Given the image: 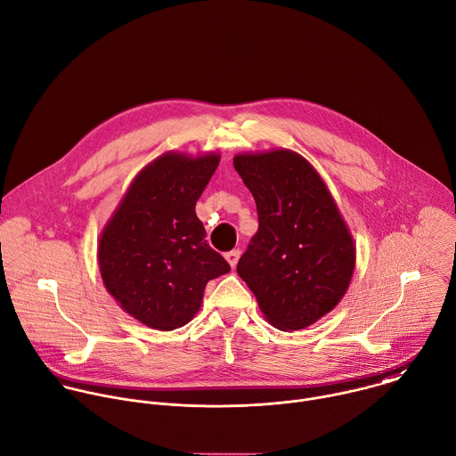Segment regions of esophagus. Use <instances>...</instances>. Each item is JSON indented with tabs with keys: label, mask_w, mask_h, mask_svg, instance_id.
Wrapping results in <instances>:
<instances>
[{
	"label": "esophagus",
	"mask_w": 456,
	"mask_h": 456,
	"mask_svg": "<svg viewBox=\"0 0 456 456\" xmlns=\"http://www.w3.org/2000/svg\"><path fill=\"white\" fill-rule=\"evenodd\" d=\"M240 256H241V252H240L238 248H234V250H231V252L225 254V259H227V263L234 268L236 263H238V259H240Z\"/></svg>",
	"instance_id": "obj_1"
}]
</instances>
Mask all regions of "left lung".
I'll return each mask as SVG.
<instances>
[{
	"mask_svg": "<svg viewBox=\"0 0 456 456\" xmlns=\"http://www.w3.org/2000/svg\"><path fill=\"white\" fill-rule=\"evenodd\" d=\"M234 168L254 195L259 220L236 272L273 327L305 329L346 293L355 268L352 236L325 183L300 154H240Z\"/></svg>",
	"mask_w": 456,
	"mask_h": 456,
	"instance_id": "8db88e82",
	"label": "left lung"
}]
</instances>
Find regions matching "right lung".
<instances>
[{"mask_svg":"<svg viewBox=\"0 0 456 456\" xmlns=\"http://www.w3.org/2000/svg\"><path fill=\"white\" fill-rule=\"evenodd\" d=\"M220 156L163 154L133 181L99 241L106 289L143 325L174 330L202 304L206 284L231 270L209 247L195 204Z\"/></svg>","mask_w":456,"mask_h":456,"instance_id":"right-lung-1","label":"right lung"}]
</instances>
